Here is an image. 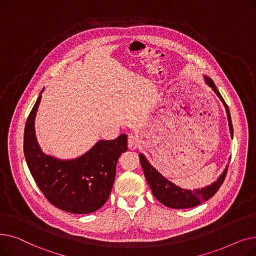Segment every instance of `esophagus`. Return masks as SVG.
I'll list each match as a JSON object with an SVG mask.
<instances>
[{"label":"esophagus","mask_w":256,"mask_h":256,"mask_svg":"<svg viewBox=\"0 0 256 256\" xmlns=\"http://www.w3.org/2000/svg\"><path fill=\"white\" fill-rule=\"evenodd\" d=\"M128 150H137L138 147V140L135 136H130L128 140Z\"/></svg>","instance_id":"34e87169"}]
</instances>
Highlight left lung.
<instances>
[{
    "mask_svg": "<svg viewBox=\"0 0 256 256\" xmlns=\"http://www.w3.org/2000/svg\"><path fill=\"white\" fill-rule=\"evenodd\" d=\"M204 78L206 84L208 87H210V89L214 93H216V96L219 98V100L222 102L225 108L227 120H228V126H230V136L232 138L234 128H232L230 109H228L226 102H224L220 92L217 90V87L214 84L212 80L206 76H204ZM139 156H140V162H141L142 168L144 170L146 180L150 186L154 196L160 201V204L171 208H190L199 206L202 204L204 201L210 199L212 196L216 194V192L219 190V188L223 184L226 176L227 168H228V165H226L225 169L220 174L219 178L210 184H208L204 188H201V189L189 190V189H182V188L176 186V184H173L171 180H169L164 176H162V174H160L150 163V160L146 158V156L142 152L139 154Z\"/></svg>",
    "mask_w": 256,
    "mask_h": 256,
    "instance_id": "8db88e82",
    "label": "left lung"
}]
</instances>
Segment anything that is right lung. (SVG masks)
<instances>
[{
	"label": "right lung",
	"instance_id": "add662e5",
	"mask_svg": "<svg viewBox=\"0 0 256 256\" xmlns=\"http://www.w3.org/2000/svg\"><path fill=\"white\" fill-rule=\"evenodd\" d=\"M26 119L24 152L34 180L50 202L72 214H90L100 210L109 198L121 154L128 150V136L98 140L74 158L63 160L46 154L40 147L35 119L42 94Z\"/></svg>",
	"mask_w": 256,
	"mask_h": 256
}]
</instances>
